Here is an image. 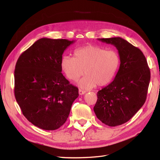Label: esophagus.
<instances>
[{
  "mask_svg": "<svg viewBox=\"0 0 160 160\" xmlns=\"http://www.w3.org/2000/svg\"><path fill=\"white\" fill-rule=\"evenodd\" d=\"M86 93V91H83V90H81V89H79V95H83V94H85Z\"/></svg>",
  "mask_w": 160,
  "mask_h": 160,
  "instance_id": "obj_1",
  "label": "esophagus"
}]
</instances>
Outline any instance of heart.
Segmentation results:
<instances>
[{"mask_svg": "<svg viewBox=\"0 0 160 160\" xmlns=\"http://www.w3.org/2000/svg\"><path fill=\"white\" fill-rule=\"evenodd\" d=\"M75 57L64 55L61 66L66 77L71 81H77L86 75L78 83L83 89H90L97 85L103 87L113 79L120 65L118 53L107 48L88 45L74 51Z\"/></svg>", "mask_w": 160, "mask_h": 160, "instance_id": "obj_1", "label": "heart"}]
</instances>
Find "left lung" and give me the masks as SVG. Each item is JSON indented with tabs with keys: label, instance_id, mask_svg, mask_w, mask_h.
I'll use <instances>...</instances> for the list:
<instances>
[{
	"label": "left lung",
	"instance_id": "obj_1",
	"mask_svg": "<svg viewBox=\"0 0 160 160\" xmlns=\"http://www.w3.org/2000/svg\"><path fill=\"white\" fill-rule=\"evenodd\" d=\"M114 45L120 57L119 69L111 83L98 92L94 112L101 122L111 127L126 123L146 100L150 70L146 57L121 37L98 38Z\"/></svg>",
	"mask_w": 160,
	"mask_h": 160
}]
</instances>
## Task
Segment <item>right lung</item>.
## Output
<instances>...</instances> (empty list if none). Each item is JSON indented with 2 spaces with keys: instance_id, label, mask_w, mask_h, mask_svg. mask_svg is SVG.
I'll use <instances>...</instances> for the list:
<instances>
[{
  "instance_id": "obj_1",
  "label": "right lung",
  "mask_w": 160,
  "mask_h": 160,
  "mask_svg": "<svg viewBox=\"0 0 160 160\" xmlns=\"http://www.w3.org/2000/svg\"><path fill=\"white\" fill-rule=\"evenodd\" d=\"M75 41L42 38L19 57L14 96L28 122L45 130L61 127L79 89L61 73L62 53Z\"/></svg>"
}]
</instances>
